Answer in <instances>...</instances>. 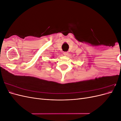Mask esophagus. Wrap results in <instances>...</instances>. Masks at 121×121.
<instances>
[{"label": "esophagus", "mask_w": 121, "mask_h": 121, "mask_svg": "<svg viewBox=\"0 0 121 121\" xmlns=\"http://www.w3.org/2000/svg\"><path fill=\"white\" fill-rule=\"evenodd\" d=\"M68 53H69L68 52H64V56H68Z\"/></svg>", "instance_id": "esophagus-1"}]
</instances>
